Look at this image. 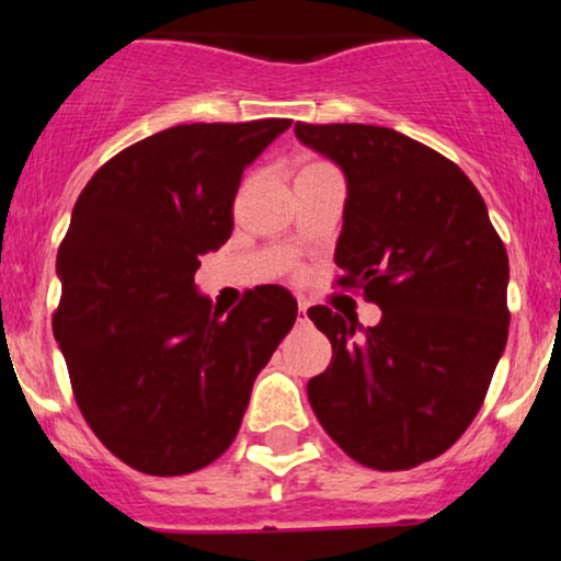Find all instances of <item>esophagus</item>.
<instances>
[{
    "mask_svg": "<svg viewBox=\"0 0 561 561\" xmlns=\"http://www.w3.org/2000/svg\"><path fill=\"white\" fill-rule=\"evenodd\" d=\"M298 311H300L298 321H306V319H308V317H306V311H308V300H306V298L298 300Z\"/></svg>",
    "mask_w": 561,
    "mask_h": 561,
    "instance_id": "1",
    "label": "esophagus"
}]
</instances>
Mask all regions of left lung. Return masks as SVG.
<instances>
[{
	"instance_id": "8db88e82",
	"label": "left lung",
	"mask_w": 561,
	"mask_h": 561,
	"mask_svg": "<svg viewBox=\"0 0 561 561\" xmlns=\"http://www.w3.org/2000/svg\"><path fill=\"white\" fill-rule=\"evenodd\" d=\"M295 137L345 176L340 285L382 308L366 330L308 308L332 343L308 401L351 459L411 469L454 446L485 401L508 334L506 248L465 171L401 131L295 124Z\"/></svg>"
}]
</instances>
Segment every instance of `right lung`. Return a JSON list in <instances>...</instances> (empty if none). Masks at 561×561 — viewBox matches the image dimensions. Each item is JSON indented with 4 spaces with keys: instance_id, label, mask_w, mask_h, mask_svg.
Returning <instances> with one entry per match:
<instances>
[{
    "instance_id": "1",
    "label": "right lung",
    "mask_w": 561,
    "mask_h": 561,
    "mask_svg": "<svg viewBox=\"0 0 561 561\" xmlns=\"http://www.w3.org/2000/svg\"><path fill=\"white\" fill-rule=\"evenodd\" d=\"M289 124L165 128L107 160L76 199L55 340L83 420L139 472L171 478L218 459L293 330L285 287L250 289L224 313L195 285L199 255L234 229L242 171Z\"/></svg>"
}]
</instances>
